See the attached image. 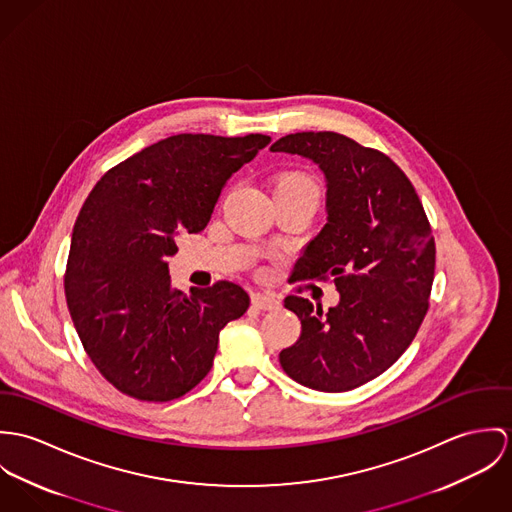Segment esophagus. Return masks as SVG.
Masks as SVG:
<instances>
[{"instance_id": "34e87169", "label": "esophagus", "mask_w": 512, "mask_h": 512, "mask_svg": "<svg viewBox=\"0 0 512 512\" xmlns=\"http://www.w3.org/2000/svg\"><path fill=\"white\" fill-rule=\"evenodd\" d=\"M251 304L259 310H277L281 306V300L273 294H263V292H255L251 294Z\"/></svg>"}]
</instances>
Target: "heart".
Wrapping results in <instances>:
<instances>
[{"mask_svg":"<svg viewBox=\"0 0 512 512\" xmlns=\"http://www.w3.org/2000/svg\"><path fill=\"white\" fill-rule=\"evenodd\" d=\"M273 194H294V196H314L318 198L316 180L302 171H286L275 178Z\"/></svg>","mask_w":512,"mask_h":512,"instance_id":"1","label":"heart"}]
</instances>
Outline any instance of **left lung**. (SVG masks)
I'll list each match as a JSON object with an SVG mask.
<instances>
[{"label": "left lung", "instance_id": "left-lung-1", "mask_svg": "<svg viewBox=\"0 0 512 512\" xmlns=\"http://www.w3.org/2000/svg\"><path fill=\"white\" fill-rule=\"evenodd\" d=\"M271 151L300 155L324 172L328 222L302 249L292 277H334L340 292L326 314L308 298H284L302 332L279 361L308 389L351 391L385 373L414 340L434 283L432 229L406 174L375 149L334 131H302Z\"/></svg>", "mask_w": 512, "mask_h": 512}]
</instances>
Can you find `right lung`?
I'll return each instance as SVG.
<instances>
[{"mask_svg": "<svg viewBox=\"0 0 512 512\" xmlns=\"http://www.w3.org/2000/svg\"><path fill=\"white\" fill-rule=\"evenodd\" d=\"M271 137H167L106 172L72 229L64 292L88 357L117 391L147 402L186 395L212 369L222 328L249 308L220 281L172 288L180 233L208 226L231 174Z\"/></svg>", "mask_w": 512, "mask_h": 512, "instance_id": "add662e5", "label": "right lung"}]
</instances>
